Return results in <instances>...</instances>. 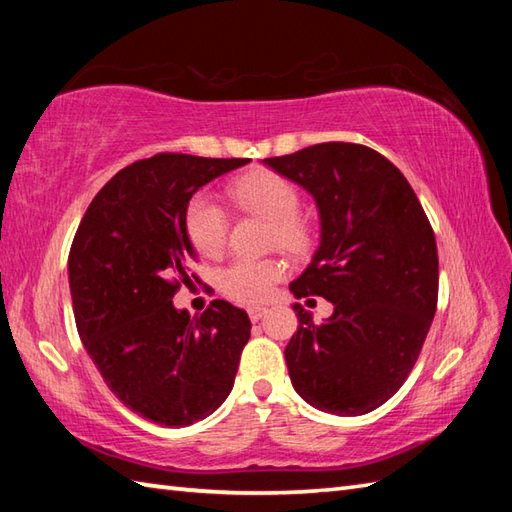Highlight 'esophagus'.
Here are the masks:
<instances>
[{
	"label": "esophagus",
	"instance_id": "esophagus-1",
	"mask_svg": "<svg viewBox=\"0 0 512 512\" xmlns=\"http://www.w3.org/2000/svg\"><path fill=\"white\" fill-rule=\"evenodd\" d=\"M268 310L266 308H259V306H255V308H248V317H250V321H253V323H257L259 319H262L264 317V314H266Z\"/></svg>",
	"mask_w": 512,
	"mask_h": 512
}]
</instances>
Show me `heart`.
<instances>
[{"label": "heart", "instance_id": "1", "mask_svg": "<svg viewBox=\"0 0 512 512\" xmlns=\"http://www.w3.org/2000/svg\"><path fill=\"white\" fill-rule=\"evenodd\" d=\"M228 195L237 209L264 217L273 228V244L292 255L308 253L314 242L310 224L299 215L301 193L288 178L270 169H255L237 178ZM184 228L193 248L204 257H220L226 248L228 215L211 195L198 193L184 211ZM277 259H235L220 273V290L246 306L264 303L284 277Z\"/></svg>", "mask_w": 512, "mask_h": 512}]
</instances>
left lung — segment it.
I'll list each match as a JSON object with an SVG mask.
<instances>
[{
    "label": "left lung",
    "instance_id": "8db88e82",
    "mask_svg": "<svg viewBox=\"0 0 512 512\" xmlns=\"http://www.w3.org/2000/svg\"><path fill=\"white\" fill-rule=\"evenodd\" d=\"M264 165L306 189L321 217L317 253L290 292L334 306L319 325L292 306V387L321 411L363 416L396 394L427 339L438 306L436 235L400 169L365 145L321 143Z\"/></svg>",
    "mask_w": 512,
    "mask_h": 512
}]
</instances>
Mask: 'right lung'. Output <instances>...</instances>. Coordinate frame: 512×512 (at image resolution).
<instances>
[{
	"label": "right lung",
	"instance_id": "add662e5",
	"mask_svg": "<svg viewBox=\"0 0 512 512\" xmlns=\"http://www.w3.org/2000/svg\"><path fill=\"white\" fill-rule=\"evenodd\" d=\"M246 162L136 160L96 193L76 228L68 259L76 330L112 394L165 427H189L222 405L250 339L248 314L228 301H211L200 317L173 306L195 259L184 228L191 195Z\"/></svg>",
	"mask_w": 512,
	"mask_h": 512
}]
</instances>
